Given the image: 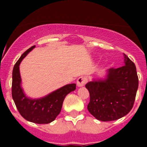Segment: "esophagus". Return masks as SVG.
Wrapping results in <instances>:
<instances>
[{
    "label": "esophagus",
    "instance_id": "34e87169",
    "mask_svg": "<svg viewBox=\"0 0 147 147\" xmlns=\"http://www.w3.org/2000/svg\"><path fill=\"white\" fill-rule=\"evenodd\" d=\"M87 78L86 77H84V76H81L79 78L77 79V85H78V87H82L84 85L86 84L87 82Z\"/></svg>",
    "mask_w": 147,
    "mask_h": 147
}]
</instances>
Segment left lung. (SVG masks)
<instances>
[{"instance_id":"1","label":"left lung","mask_w":147,"mask_h":147,"mask_svg":"<svg viewBox=\"0 0 147 147\" xmlns=\"http://www.w3.org/2000/svg\"><path fill=\"white\" fill-rule=\"evenodd\" d=\"M122 67L107 70L105 79L85 85L90 94L88 110L96 119L111 121L125 116L132 109L138 88V76L134 63L123 54Z\"/></svg>"}]
</instances>
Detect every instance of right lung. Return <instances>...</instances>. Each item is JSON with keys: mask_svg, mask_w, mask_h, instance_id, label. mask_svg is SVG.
<instances>
[{"mask_svg": "<svg viewBox=\"0 0 147 147\" xmlns=\"http://www.w3.org/2000/svg\"><path fill=\"white\" fill-rule=\"evenodd\" d=\"M35 46L24 52L16 62L12 73V98L18 111L24 119L35 123H49L59 115L67 94L75 91L76 84H69L55 90L43 98H29L21 88L20 64Z\"/></svg>", "mask_w": 147, "mask_h": 147, "instance_id": "add662e5", "label": "right lung"}]
</instances>
